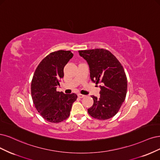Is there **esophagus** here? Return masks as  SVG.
<instances>
[{
  "instance_id": "1",
  "label": "esophagus",
  "mask_w": 160,
  "mask_h": 160,
  "mask_svg": "<svg viewBox=\"0 0 160 160\" xmlns=\"http://www.w3.org/2000/svg\"><path fill=\"white\" fill-rule=\"evenodd\" d=\"M78 96L80 98H84L85 96H84V95H82V94H78Z\"/></svg>"
}]
</instances>
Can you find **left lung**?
I'll return each instance as SVG.
<instances>
[{
  "instance_id": "left-lung-1",
  "label": "left lung",
  "mask_w": 160,
  "mask_h": 160,
  "mask_svg": "<svg viewBox=\"0 0 160 160\" xmlns=\"http://www.w3.org/2000/svg\"><path fill=\"white\" fill-rule=\"evenodd\" d=\"M89 65L90 78L100 84V98L92 96L94 104L88 114L100 120L110 119L119 111L124 102L128 88L124 69L116 56L104 48L79 50Z\"/></svg>"
}]
</instances>
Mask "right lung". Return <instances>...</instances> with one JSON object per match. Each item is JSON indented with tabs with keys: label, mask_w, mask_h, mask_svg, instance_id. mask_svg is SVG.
Returning <instances> with one entry per match:
<instances>
[{
	"label": "right lung",
	"mask_w": 160,
	"mask_h": 160,
	"mask_svg": "<svg viewBox=\"0 0 160 160\" xmlns=\"http://www.w3.org/2000/svg\"><path fill=\"white\" fill-rule=\"evenodd\" d=\"M71 51L58 50L50 53L40 62L31 82V96L36 109L46 121L59 123L70 116L76 94H65L56 91L64 68L72 58Z\"/></svg>",
	"instance_id": "right-lung-1"
}]
</instances>
